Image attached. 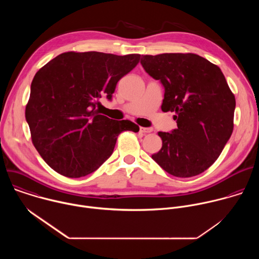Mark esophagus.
<instances>
[{"mask_svg": "<svg viewBox=\"0 0 259 259\" xmlns=\"http://www.w3.org/2000/svg\"><path fill=\"white\" fill-rule=\"evenodd\" d=\"M139 131L143 134H146V133H151L153 131L152 128H145V127H140L139 128Z\"/></svg>", "mask_w": 259, "mask_h": 259, "instance_id": "34e87169", "label": "esophagus"}]
</instances>
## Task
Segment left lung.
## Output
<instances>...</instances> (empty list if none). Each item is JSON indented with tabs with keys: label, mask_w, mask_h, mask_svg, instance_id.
Returning <instances> with one entry per match:
<instances>
[{
	"label": "left lung",
	"mask_w": 259,
	"mask_h": 259,
	"mask_svg": "<svg viewBox=\"0 0 259 259\" xmlns=\"http://www.w3.org/2000/svg\"><path fill=\"white\" fill-rule=\"evenodd\" d=\"M144 70L164 86L163 112H175L177 129L159 132L152 156L166 172L192 177L219 157L234 129L236 99L221 69L193 53L141 55Z\"/></svg>",
	"instance_id": "1"
}]
</instances>
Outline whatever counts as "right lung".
Instances as JSON below:
<instances>
[{
    "label": "right lung",
    "mask_w": 259,
    "mask_h": 259,
    "mask_svg": "<svg viewBox=\"0 0 259 259\" xmlns=\"http://www.w3.org/2000/svg\"><path fill=\"white\" fill-rule=\"evenodd\" d=\"M139 59V54L65 52L35 73L25 119L34 147L53 170L86 176L113 154L121 132L139 131L131 121L112 120L96 109L102 96L112 100L117 83Z\"/></svg>",
    "instance_id": "1"
}]
</instances>
